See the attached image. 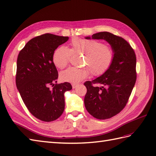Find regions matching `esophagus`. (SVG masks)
I'll list each match as a JSON object with an SVG mask.
<instances>
[{"label": "esophagus", "instance_id": "esophagus-1", "mask_svg": "<svg viewBox=\"0 0 156 156\" xmlns=\"http://www.w3.org/2000/svg\"><path fill=\"white\" fill-rule=\"evenodd\" d=\"M72 88H76V87H78V84H72Z\"/></svg>", "mask_w": 156, "mask_h": 156}]
</instances>
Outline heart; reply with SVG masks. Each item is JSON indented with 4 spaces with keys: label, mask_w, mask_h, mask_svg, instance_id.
Returning a JSON list of instances; mask_svg holds the SVG:
<instances>
[{
    "label": "heart",
    "mask_w": 156,
    "mask_h": 156,
    "mask_svg": "<svg viewBox=\"0 0 156 156\" xmlns=\"http://www.w3.org/2000/svg\"><path fill=\"white\" fill-rule=\"evenodd\" d=\"M71 50L60 46L53 54V62L55 67L62 69L68 64L73 54L84 55L83 66L87 68L78 69L69 68L60 74L64 82L78 83L88 78L90 74L100 76L107 70L114 59V51L111 47L104 45L100 41L75 37L71 41Z\"/></svg>",
    "instance_id": "heart-1"
}]
</instances>
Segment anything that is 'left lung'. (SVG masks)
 I'll use <instances>...</instances> for the list:
<instances>
[{
	"mask_svg": "<svg viewBox=\"0 0 156 156\" xmlns=\"http://www.w3.org/2000/svg\"><path fill=\"white\" fill-rule=\"evenodd\" d=\"M85 38L104 39L114 51L113 62L107 70L84 84L87 89L84 97L87 111L98 119H107L117 115L127 105L136 81V56L127 41L109 32H99Z\"/></svg>",
	"mask_w": 156,
	"mask_h": 156,
	"instance_id": "1",
	"label": "left lung"
}]
</instances>
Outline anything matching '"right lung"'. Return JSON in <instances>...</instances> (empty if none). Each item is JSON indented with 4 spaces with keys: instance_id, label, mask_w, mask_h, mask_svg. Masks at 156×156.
Returning a JSON list of instances; mask_svg holds the SVG:
<instances>
[{
    "instance_id": "right-lung-1",
    "label": "right lung",
    "mask_w": 156,
    "mask_h": 156,
    "mask_svg": "<svg viewBox=\"0 0 156 156\" xmlns=\"http://www.w3.org/2000/svg\"><path fill=\"white\" fill-rule=\"evenodd\" d=\"M68 37L45 34L29 41L20 51L16 62V85L28 110L39 120L58 119L65 108V92L72 90L69 82L55 84L58 72L53 62L54 51Z\"/></svg>"
}]
</instances>
